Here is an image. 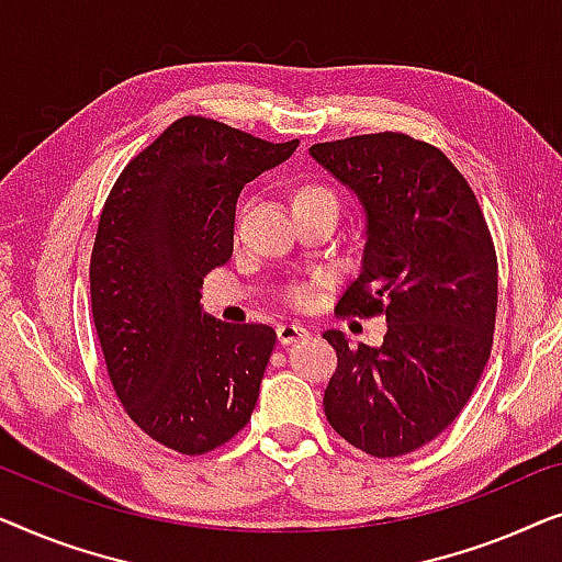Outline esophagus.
Segmentation results:
<instances>
[{"label":"esophagus","mask_w":562,"mask_h":562,"mask_svg":"<svg viewBox=\"0 0 562 562\" xmlns=\"http://www.w3.org/2000/svg\"><path fill=\"white\" fill-rule=\"evenodd\" d=\"M307 336H311V328L300 326V323H282V326H278V338L282 346L303 341V338H307Z\"/></svg>","instance_id":"esophagus-1"}]
</instances>
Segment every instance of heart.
I'll list each match as a JSON object with an SVG mask.
<instances>
[{"instance_id":"obj_1","label":"heart","mask_w":562,"mask_h":562,"mask_svg":"<svg viewBox=\"0 0 562 562\" xmlns=\"http://www.w3.org/2000/svg\"><path fill=\"white\" fill-rule=\"evenodd\" d=\"M315 201H334V195H330V193L326 191V188H321V186H311V183L297 186L295 191H292V195H290V203H292V205L315 203ZM295 300H297V303H305V300H307V292H305V290H297V292H295Z\"/></svg>"}]
</instances>
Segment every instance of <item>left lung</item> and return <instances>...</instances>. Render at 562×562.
Returning <instances> with one entry per match:
<instances>
[{"label":"left lung","mask_w":562,"mask_h":562,"mask_svg":"<svg viewBox=\"0 0 562 562\" xmlns=\"http://www.w3.org/2000/svg\"><path fill=\"white\" fill-rule=\"evenodd\" d=\"M361 213V265L338 307L382 313L379 346L326 330L338 367L328 423L376 458L413 453L461 415L492 353L496 251L476 195L438 147L407 134L313 145Z\"/></svg>","instance_id":"obj_1"}]
</instances>
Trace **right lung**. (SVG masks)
Masks as SVG:
<instances>
[{"mask_svg": "<svg viewBox=\"0 0 562 562\" xmlns=\"http://www.w3.org/2000/svg\"><path fill=\"white\" fill-rule=\"evenodd\" d=\"M297 145L183 116L126 165L101 213L91 313L109 379L132 420L178 453L224 446L257 405L278 334L216 321L201 288L232 251L244 183Z\"/></svg>", "mask_w": 562, "mask_h": 562, "instance_id": "right-lung-1", "label": "right lung"}]
</instances>
